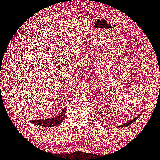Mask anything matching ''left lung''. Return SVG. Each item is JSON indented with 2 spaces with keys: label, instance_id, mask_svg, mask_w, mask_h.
I'll return each mask as SVG.
<instances>
[{
  "label": "left lung",
  "instance_id": "left-lung-1",
  "mask_svg": "<svg viewBox=\"0 0 160 160\" xmlns=\"http://www.w3.org/2000/svg\"><path fill=\"white\" fill-rule=\"evenodd\" d=\"M141 115V114H139L137 117H136L135 118H134L132 120H131V121H130V122H127L126 123H125V124H123V125H122V126H120L119 127H121V128H123V127H126V126H128L129 125H130V124H132V123H134L135 121H136V119H137Z\"/></svg>",
  "mask_w": 160,
  "mask_h": 160
}]
</instances>
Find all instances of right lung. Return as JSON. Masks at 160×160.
Here are the masks:
<instances>
[{
    "label": "right lung",
    "instance_id": "1",
    "mask_svg": "<svg viewBox=\"0 0 160 160\" xmlns=\"http://www.w3.org/2000/svg\"><path fill=\"white\" fill-rule=\"evenodd\" d=\"M65 112L66 109L64 108L60 113L54 117V118L48 119H40V120H32L31 122L34 123V125L41 126L43 127H51V126H56L58 124L61 123V122L63 121L65 117Z\"/></svg>",
    "mask_w": 160,
    "mask_h": 160
}]
</instances>
